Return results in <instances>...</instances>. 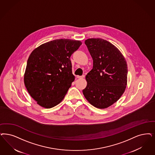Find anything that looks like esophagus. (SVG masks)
<instances>
[{
  "mask_svg": "<svg viewBox=\"0 0 155 155\" xmlns=\"http://www.w3.org/2000/svg\"><path fill=\"white\" fill-rule=\"evenodd\" d=\"M78 78H85V75H78L77 77Z\"/></svg>",
  "mask_w": 155,
  "mask_h": 155,
  "instance_id": "obj_1",
  "label": "esophagus"
}]
</instances>
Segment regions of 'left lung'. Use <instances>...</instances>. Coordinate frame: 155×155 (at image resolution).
Returning a JSON list of instances; mask_svg holds the SVG:
<instances>
[{
    "label": "left lung",
    "instance_id": "obj_1",
    "mask_svg": "<svg viewBox=\"0 0 155 155\" xmlns=\"http://www.w3.org/2000/svg\"><path fill=\"white\" fill-rule=\"evenodd\" d=\"M93 61L86 75L83 94L91 105L105 109L117 101L127 85L128 67L122 53L114 45L101 38L85 41Z\"/></svg>",
    "mask_w": 155,
    "mask_h": 155
}]
</instances>
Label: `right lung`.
I'll return each instance as SVG.
<instances>
[{
  "mask_svg": "<svg viewBox=\"0 0 155 155\" xmlns=\"http://www.w3.org/2000/svg\"><path fill=\"white\" fill-rule=\"evenodd\" d=\"M81 45L80 41L55 39L40 45L30 54L24 83L39 105L51 108L63 100L75 79L70 58Z\"/></svg>",
  "mask_w": 155,
  "mask_h": 155,
  "instance_id": "add662e5",
  "label": "right lung"
}]
</instances>
